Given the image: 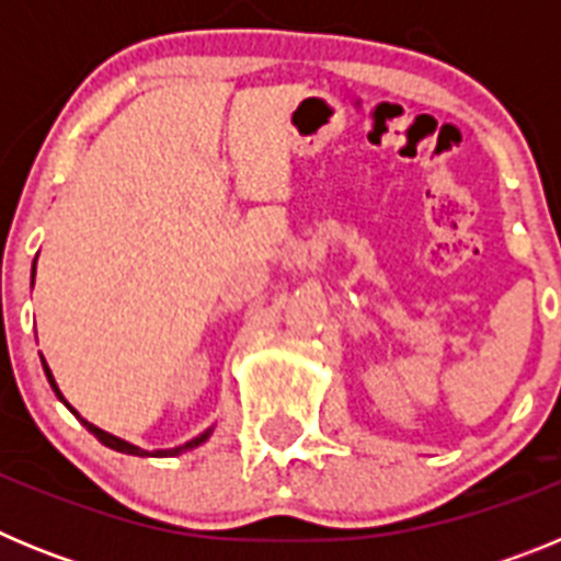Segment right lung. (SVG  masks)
I'll use <instances>...</instances> for the list:
<instances>
[{
    "label": "right lung",
    "instance_id": "right-lung-1",
    "mask_svg": "<svg viewBox=\"0 0 561 561\" xmlns=\"http://www.w3.org/2000/svg\"><path fill=\"white\" fill-rule=\"evenodd\" d=\"M33 277H36V261H33ZM42 365H44V374H47L49 388L56 390V396H58V399H61L64 404H67V408H69V401L64 399V396H61V390H58L56 379H53V370L47 368V362L42 359ZM69 410H72V413H76V408H69ZM76 415H78V413H76ZM78 419H81V415H78ZM81 421H83V427H87L89 433L95 435V438L101 440L103 447H108V449H117V453H126V455H137V458H173V455H182V453H187V449H196V447H199V444H205V440L210 438V433H213V427H210V430H205V433H202V435H196V438H193V440H187V444H182V447H173V449H157V453H148V449L134 447V444H128V440L117 438V435L106 433V430L95 427V424H89L87 419H81Z\"/></svg>",
    "mask_w": 561,
    "mask_h": 561
}]
</instances>
